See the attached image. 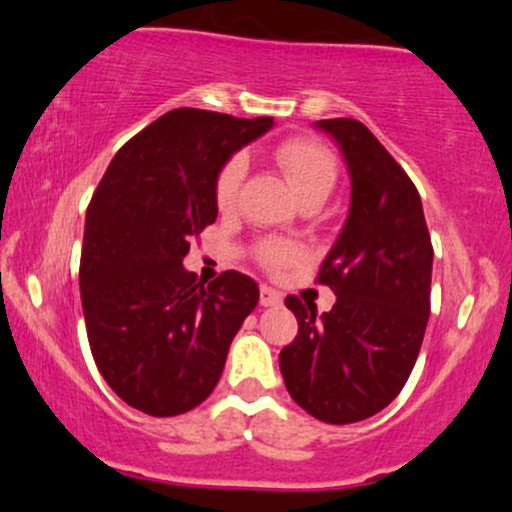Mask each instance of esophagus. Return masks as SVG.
Wrapping results in <instances>:
<instances>
[{
  "instance_id": "obj_1",
  "label": "esophagus",
  "mask_w": 512,
  "mask_h": 512,
  "mask_svg": "<svg viewBox=\"0 0 512 512\" xmlns=\"http://www.w3.org/2000/svg\"><path fill=\"white\" fill-rule=\"evenodd\" d=\"M261 306H280L282 304V294L275 292L273 287L261 285V296H258Z\"/></svg>"
}]
</instances>
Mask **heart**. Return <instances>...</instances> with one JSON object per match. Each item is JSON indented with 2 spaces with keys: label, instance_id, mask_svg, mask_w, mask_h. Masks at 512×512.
<instances>
[{
  "label": "heart",
  "instance_id": "b5f03b06",
  "mask_svg": "<svg viewBox=\"0 0 512 512\" xmlns=\"http://www.w3.org/2000/svg\"><path fill=\"white\" fill-rule=\"evenodd\" d=\"M275 161L287 175L289 185L301 204L304 201H325L339 175V163L327 144L311 137H292L275 147ZM246 175V159L242 154L230 156L218 168L213 182V199L220 211H230L237 204L239 189ZM258 261L268 270H282L299 256V246L285 239H263L256 246Z\"/></svg>",
  "mask_w": 512,
  "mask_h": 512
}]
</instances>
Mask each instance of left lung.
I'll return each mask as SVG.
<instances>
[{"label": "left lung", "mask_w": 512, "mask_h": 512, "mask_svg": "<svg viewBox=\"0 0 512 512\" xmlns=\"http://www.w3.org/2000/svg\"><path fill=\"white\" fill-rule=\"evenodd\" d=\"M351 173L349 218L315 282L337 294L323 315L287 296L299 334L280 351L287 391L313 418L349 425L380 413L410 377L430 318L432 239L418 189L356 118L315 123Z\"/></svg>", "instance_id": "obj_1"}]
</instances>
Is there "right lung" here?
<instances>
[{
  "mask_svg": "<svg viewBox=\"0 0 512 512\" xmlns=\"http://www.w3.org/2000/svg\"><path fill=\"white\" fill-rule=\"evenodd\" d=\"M273 118L175 109L125 142L94 189L80 254V299L99 372L128 406L187 413L223 375L227 349L258 304L237 270L204 282L182 268L213 225L223 163Z\"/></svg>",
  "mask_w": 512,
  "mask_h": 512,
  "instance_id": "add662e5",
  "label": "right lung"
}]
</instances>
